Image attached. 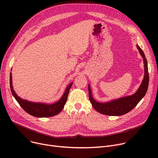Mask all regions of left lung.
Here are the masks:
<instances>
[{"mask_svg": "<svg viewBox=\"0 0 158 158\" xmlns=\"http://www.w3.org/2000/svg\"><path fill=\"white\" fill-rule=\"evenodd\" d=\"M139 52L143 57L145 68V75L143 80L137 92L131 96L122 97L117 100L112 101L106 103H100L94 100L89 85H88L89 99L92 104L94 108L101 114L110 115V116H120L126 114L136 106L138 102L142 100L145 96L148 86L149 76L148 72V64L145 56L141 48L137 45Z\"/></svg>", "mask_w": 158, "mask_h": 158, "instance_id": "8db88e82", "label": "left lung"}]
</instances>
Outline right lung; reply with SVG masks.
Returning <instances> with one entry per match:
<instances>
[{
	"label": "right lung",
	"mask_w": 158,
	"mask_h": 158,
	"mask_svg": "<svg viewBox=\"0 0 158 158\" xmlns=\"http://www.w3.org/2000/svg\"><path fill=\"white\" fill-rule=\"evenodd\" d=\"M10 82L11 92L16 101L19 102L20 106L22 107L25 111H26L29 114L36 117H50L60 113L63 109L66 100H67L70 89L72 85V82L66 88L63 97L59 101L52 104H45L41 103H34L27 101L26 100H23V99L16 95L13 89L11 73H10Z\"/></svg>",
	"instance_id": "add662e5"
}]
</instances>
